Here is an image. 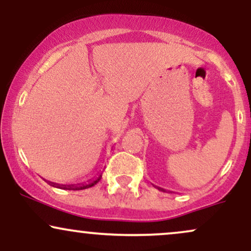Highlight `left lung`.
Returning a JSON list of instances; mask_svg holds the SVG:
<instances>
[{
    "label": "left lung",
    "instance_id": "obj_1",
    "mask_svg": "<svg viewBox=\"0 0 251 251\" xmlns=\"http://www.w3.org/2000/svg\"><path fill=\"white\" fill-rule=\"evenodd\" d=\"M158 190H162V191H165V190H164V189H160V188H157Z\"/></svg>",
    "mask_w": 251,
    "mask_h": 251
}]
</instances>
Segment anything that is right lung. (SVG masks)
Masks as SVG:
<instances>
[{"label":"right lung","mask_w":251,"mask_h":251,"mask_svg":"<svg viewBox=\"0 0 251 251\" xmlns=\"http://www.w3.org/2000/svg\"><path fill=\"white\" fill-rule=\"evenodd\" d=\"M101 176L102 174H100L98 176L97 178H94V179H91L87 183H83V184H72V185H63V184H56V183H53V181H47L48 184L51 186H54V188H57V189H63V190H83V189H88L91 188V186L96 185V184L101 179Z\"/></svg>","instance_id":"1"}]
</instances>
